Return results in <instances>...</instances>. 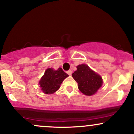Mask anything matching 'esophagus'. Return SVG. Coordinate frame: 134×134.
<instances>
[{
  "label": "esophagus",
  "instance_id": "34e87169",
  "mask_svg": "<svg viewBox=\"0 0 134 134\" xmlns=\"http://www.w3.org/2000/svg\"><path fill=\"white\" fill-rule=\"evenodd\" d=\"M67 74H69V76H70V75L72 74V71L70 70H67Z\"/></svg>",
  "mask_w": 134,
  "mask_h": 134
}]
</instances>
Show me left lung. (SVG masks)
<instances>
[{"label":"left lung","instance_id":"8db88e82","mask_svg":"<svg viewBox=\"0 0 134 134\" xmlns=\"http://www.w3.org/2000/svg\"><path fill=\"white\" fill-rule=\"evenodd\" d=\"M72 77L77 82L79 90L87 96H91L102 86V78L92 70L86 64L77 67V70L72 74Z\"/></svg>","mask_w":134,"mask_h":134}]
</instances>
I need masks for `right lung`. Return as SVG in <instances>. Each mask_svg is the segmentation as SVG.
Instances as JSON below:
<instances>
[{
    "label": "right lung",
    "mask_w": 134,
    "mask_h": 134,
    "mask_svg": "<svg viewBox=\"0 0 134 134\" xmlns=\"http://www.w3.org/2000/svg\"><path fill=\"white\" fill-rule=\"evenodd\" d=\"M68 76L62 68H58L57 70L47 69L39 82L41 90L45 94L54 93L60 88L63 81Z\"/></svg>",
    "instance_id": "obj_1"
}]
</instances>
